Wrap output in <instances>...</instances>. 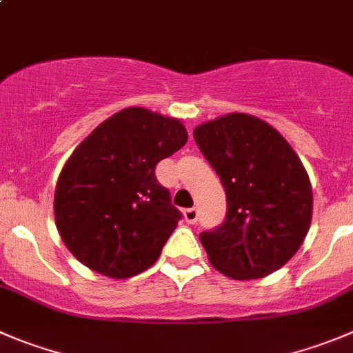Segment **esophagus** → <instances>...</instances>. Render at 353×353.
Masks as SVG:
<instances>
[{
	"instance_id": "esophagus-1",
	"label": "esophagus",
	"mask_w": 353,
	"mask_h": 353,
	"mask_svg": "<svg viewBox=\"0 0 353 353\" xmlns=\"http://www.w3.org/2000/svg\"><path fill=\"white\" fill-rule=\"evenodd\" d=\"M183 218H185L187 223L194 225L197 221V210L196 208H187V210H183Z\"/></svg>"
}]
</instances>
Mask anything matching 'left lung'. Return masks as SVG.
<instances>
[{
	"label": "left lung",
	"instance_id": "left-lung-1",
	"mask_svg": "<svg viewBox=\"0 0 353 353\" xmlns=\"http://www.w3.org/2000/svg\"><path fill=\"white\" fill-rule=\"evenodd\" d=\"M194 140L227 194L225 221L199 236L210 263L237 281L279 270L312 221V185L298 154L274 126L243 112L199 124Z\"/></svg>",
	"mask_w": 353,
	"mask_h": 353
}]
</instances>
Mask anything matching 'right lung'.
Instances as JSON below:
<instances>
[{"mask_svg": "<svg viewBox=\"0 0 353 353\" xmlns=\"http://www.w3.org/2000/svg\"><path fill=\"white\" fill-rule=\"evenodd\" d=\"M179 119L126 107L100 123L63 164L55 223L67 250L112 279L152 267L182 218L156 166L187 143Z\"/></svg>", "mask_w": 353, "mask_h": 353, "instance_id": "right-lung-1", "label": "right lung"}]
</instances>
